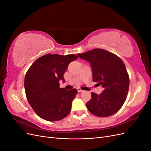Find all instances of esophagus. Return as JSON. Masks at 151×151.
<instances>
[{
  "label": "esophagus",
  "mask_w": 151,
  "mask_h": 151,
  "mask_svg": "<svg viewBox=\"0 0 151 151\" xmlns=\"http://www.w3.org/2000/svg\"><path fill=\"white\" fill-rule=\"evenodd\" d=\"M77 91H78L79 93H81V92H83V91L82 90L81 88H77Z\"/></svg>",
  "instance_id": "obj_1"
}]
</instances>
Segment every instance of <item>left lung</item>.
Here are the masks:
<instances>
[{"mask_svg":"<svg viewBox=\"0 0 151 151\" xmlns=\"http://www.w3.org/2000/svg\"><path fill=\"white\" fill-rule=\"evenodd\" d=\"M77 55L90 62L93 81L104 89L99 95L91 93V99L86 103L88 110L99 117L114 115L124 104L129 88V76L124 62L104 49L95 48Z\"/></svg>","mask_w":151,"mask_h":151,"instance_id":"obj_1","label":"left lung"}]
</instances>
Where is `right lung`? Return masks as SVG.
<instances>
[{"label":"right lung","instance_id":"right-lung-1","mask_svg":"<svg viewBox=\"0 0 151 151\" xmlns=\"http://www.w3.org/2000/svg\"><path fill=\"white\" fill-rule=\"evenodd\" d=\"M78 58L76 55L47 54L38 58L27 71L24 77L26 98L35 112L50 122L60 120L69 114L76 89L60 88L59 81L69 63Z\"/></svg>","mask_w":151,"mask_h":151}]
</instances>
